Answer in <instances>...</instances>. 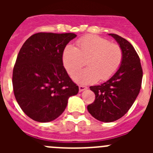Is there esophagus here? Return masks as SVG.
<instances>
[{"mask_svg": "<svg viewBox=\"0 0 153 153\" xmlns=\"http://www.w3.org/2000/svg\"><path fill=\"white\" fill-rule=\"evenodd\" d=\"M86 89H87V87H86V86H79V92H82V91H83V90H86Z\"/></svg>", "mask_w": 153, "mask_h": 153, "instance_id": "34e87169", "label": "esophagus"}]
</instances>
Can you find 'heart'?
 I'll use <instances>...</instances> for the list:
<instances>
[{
    "instance_id": "heart-1",
    "label": "heart",
    "mask_w": 153,
    "mask_h": 153,
    "mask_svg": "<svg viewBox=\"0 0 153 153\" xmlns=\"http://www.w3.org/2000/svg\"><path fill=\"white\" fill-rule=\"evenodd\" d=\"M77 47L67 45L63 53V66L70 75L79 69L88 60L89 67L74 73L73 79L79 84H90L99 79L106 81L120 68L123 61V51L117 44L106 39L90 35L79 39Z\"/></svg>"
}]
</instances>
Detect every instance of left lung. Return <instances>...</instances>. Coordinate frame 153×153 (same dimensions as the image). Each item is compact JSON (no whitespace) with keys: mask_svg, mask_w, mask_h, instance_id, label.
Returning <instances> with one entry per match:
<instances>
[{"mask_svg":"<svg viewBox=\"0 0 153 153\" xmlns=\"http://www.w3.org/2000/svg\"><path fill=\"white\" fill-rule=\"evenodd\" d=\"M118 43L123 51V61L110 79L90 88L96 99L87 106L95 119L104 123L119 120L128 112L140 91L143 70L140 57L128 40L115 33H109Z\"/></svg>","mask_w":153,"mask_h":153,"instance_id":"8db88e82","label":"left lung"}]
</instances>
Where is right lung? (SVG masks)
<instances>
[{"instance_id":"obj_1","label":"right lung","mask_w":153,"mask_h":153,"mask_svg":"<svg viewBox=\"0 0 153 153\" xmlns=\"http://www.w3.org/2000/svg\"><path fill=\"white\" fill-rule=\"evenodd\" d=\"M76 36L73 33H35L19 51L13 70V93L32 120H56L67 107L68 99L79 92L63 63L65 47Z\"/></svg>"}]
</instances>
